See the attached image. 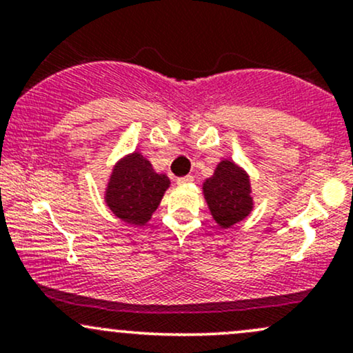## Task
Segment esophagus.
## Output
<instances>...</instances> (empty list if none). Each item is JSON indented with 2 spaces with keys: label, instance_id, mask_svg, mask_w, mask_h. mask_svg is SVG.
Returning <instances> with one entry per match:
<instances>
[{
  "label": "esophagus",
  "instance_id": "1",
  "mask_svg": "<svg viewBox=\"0 0 353 353\" xmlns=\"http://www.w3.org/2000/svg\"><path fill=\"white\" fill-rule=\"evenodd\" d=\"M192 176H184V177H177V184L184 185V184H190L192 182Z\"/></svg>",
  "mask_w": 353,
  "mask_h": 353
}]
</instances>
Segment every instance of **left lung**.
<instances>
[{
	"label": "left lung",
	"instance_id": "1",
	"mask_svg": "<svg viewBox=\"0 0 353 353\" xmlns=\"http://www.w3.org/2000/svg\"><path fill=\"white\" fill-rule=\"evenodd\" d=\"M202 194L210 216L221 229H229L244 221L254 209L249 174L230 159H222L212 176L202 182Z\"/></svg>",
	"mask_w": 353,
	"mask_h": 353
}]
</instances>
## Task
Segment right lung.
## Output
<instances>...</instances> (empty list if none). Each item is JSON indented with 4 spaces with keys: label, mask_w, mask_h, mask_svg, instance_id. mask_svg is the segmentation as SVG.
I'll return each instance as SVG.
<instances>
[{
    "label": "right lung",
    "mask_w": 353,
    "mask_h": 353,
    "mask_svg": "<svg viewBox=\"0 0 353 353\" xmlns=\"http://www.w3.org/2000/svg\"><path fill=\"white\" fill-rule=\"evenodd\" d=\"M171 181L165 174L154 171L151 161L139 151L125 154L112 165L104 202L121 221L132 225H145L159 208Z\"/></svg>",
    "instance_id": "add662e5"
}]
</instances>
